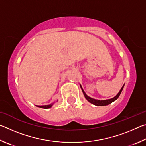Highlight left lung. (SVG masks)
Wrapping results in <instances>:
<instances>
[{"label":"left lung","instance_id":"1","mask_svg":"<svg viewBox=\"0 0 146 146\" xmlns=\"http://www.w3.org/2000/svg\"><path fill=\"white\" fill-rule=\"evenodd\" d=\"M80 86L81 89H82V92H83L85 98H86V100H87L88 102H90V103L92 104H94V105H95V106H107V105L110 104L111 103H112L113 102H114V101H115L116 100H117V98H118V97H119V96H120L121 92H122V91L123 88V86H124V84H123L122 86V87L121 88L120 90L119 91V92H118L117 94V95L115 96L114 97H113L111 98H110V99H106V100H97V99H95V98H91L90 97H89L88 95H86V93H85V91H84L83 88L82 87V86H81L80 84Z\"/></svg>","mask_w":146,"mask_h":146}]
</instances>
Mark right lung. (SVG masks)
Listing matches in <instances>:
<instances>
[{
  "label": "right lung",
  "instance_id": "add662e5",
  "mask_svg": "<svg viewBox=\"0 0 146 146\" xmlns=\"http://www.w3.org/2000/svg\"><path fill=\"white\" fill-rule=\"evenodd\" d=\"M53 104H54V102L51 103V104H48V105H43V106H37V105H36V106H37V107H39V108H44V109H49V108L52 107Z\"/></svg>",
  "mask_w": 146,
  "mask_h": 146
}]
</instances>
